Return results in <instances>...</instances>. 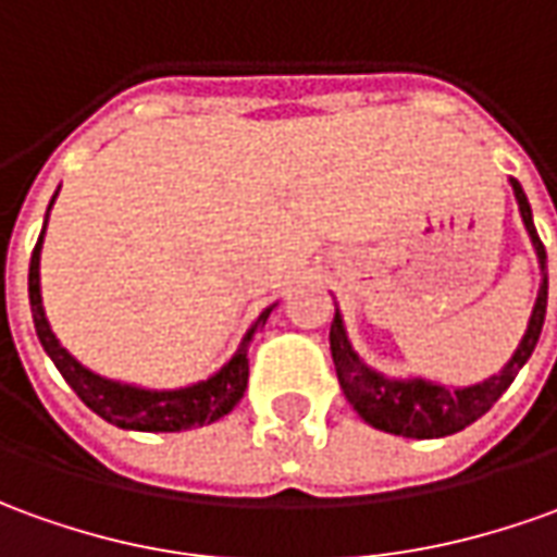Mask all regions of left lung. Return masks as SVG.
<instances>
[{
    "mask_svg": "<svg viewBox=\"0 0 557 557\" xmlns=\"http://www.w3.org/2000/svg\"><path fill=\"white\" fill-rule=\"evenodd\" d=\"M512 188H516L518 210H521V219L528 225L540 264L546 271V247H543L540 234L533 228L531 203H528L516 180H512ZM546 298L548 277L543 274V286H540L536 305H533L531 323H528V332L518 344L516 357L503 366L500 374L487 377L485 384L463 389H445L438 384H426V381H387L372 369H366L357 354L350 350L342 317L335 313V323L329 329V347H332V362H335V372H338V384H342L347 403L357 408L359 418L372 423L374 430H384V433L406 438H442L460 433L472 421H479L487 408L500 399L503 393L509 389V384L516 381L518 369L531 359L533 347L540 342V332H543V320H546Z\"/></svg>",
    "mask_w": 557,
    "mask_h": 557,
    "instance_id": "8db88e82",
    "label": "left lung"
}]
</instances>
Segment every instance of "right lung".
Wrapping results in <instances>:
<instances>
[{
	"label": "right lung",
	"instance_id": "1",
	"mask_svg": "<svg viewBox=\"0 0 557 557\" xmlns=\"http://www.w3.org/2000/svg\"><path fill=\"white\" fill-rule=\"evenodd\" d=\"M54 203V200H51ZM51 210V207H48ZM41 237L39 244L33 249V259H29V308H33V323H36V335H39L45 354L54 359V366L60 374L66 377V384L75 389V396L85 403V406L100 414L103 421L115 423L121 430H143V433H180V430H191V426H203V423L219 421L222 414H228L231 408L244 399V389L249 381V359H247V344L252 338V332L262 326L268 320L271 308L264 310L262 317L256 320V326L249 332L244 344L237 347V354L228 359V366L213 377L200 381L195 387L185 389H136L127 384H115V381H106L100 374L88 372L85 366H78L75 359L60 347L54 338V332L45 320V310H41V293H39V252H41Z\"/></svg>",
	"mask_w": 557,
	"mask_h": 557
}]
</instances>
